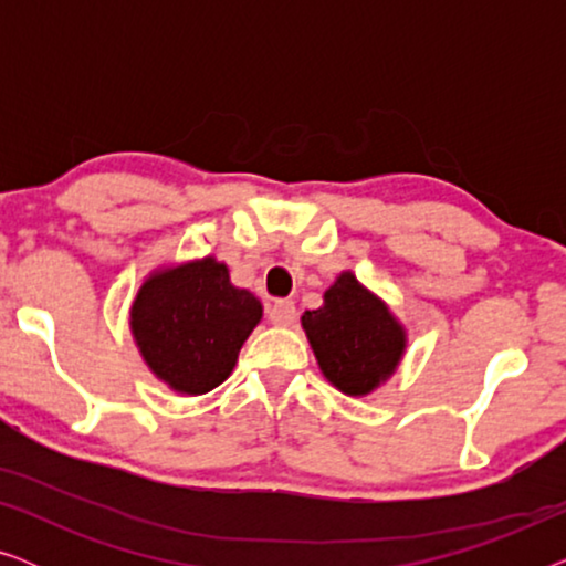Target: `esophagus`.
I'll list each match as a JSON object with an SVG mask.
<instances>
[{
    "mask_svg": "<svg viewBox=\"0 0 566 566\" xmlns=\"http://www.w3.org/2000/svg\"><path fill=\"white\" fill-rule=\"evenodd\" d=\"M268 319L277 324V327H291V324L296 322V304L289 298L275 301V304L268 308Z\"/></svg>",
    "mask_w": 566,
    "mask_h": 566,
    "instance_id": "esophagus-1",
    "label": "esophagus"
}]
</instances>
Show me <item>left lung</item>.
<instances>
[{"mask_svg": "<svg viewBox=\"0 0 566 566\" xmlns=\"http://www.w3.org/2000/svg\"><path fill=\"white\" fill-rule=\"evenodd\" d=\"M308 343L332 386L363 397L386 381L405 353V329L381 298L343 273L324 293V306L301 316Z\"/></svg>", "mask_w": 566, "mask_h": 566, "instance_id": "left-lung-1", "label": "left lung"}]
</instances>
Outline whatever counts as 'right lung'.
Wrapping results in <instances>:
<instances>
[{
    "mask_svg": "<svg viewBox=\"0 0 566 566\" xmlns=\"http://www.w3.org/2000/svg\"><path fill=\"white\" fill-rule=\"evenodd\" d=\"M262 304L229 281L213 258L154 273L130 306V329L146 366L169 389L206 394L229 378Z\"/></svg>",
    "mask_w": 566,
    "mask_h": 566,
    "instance_id": "1",
    "label": "right lung"
}]
</instances>
